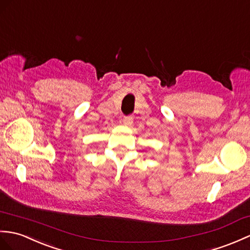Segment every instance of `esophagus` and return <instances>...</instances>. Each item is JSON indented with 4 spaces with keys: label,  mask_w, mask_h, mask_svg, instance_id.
<instances>
[{
    "label": "esophagus",
    "mask_w": 250,
    "mask_h": 250,
    "mask_svg": "<svg viewBox=\"0 0 250 250\" xmlns=\"http://www.w3.org/2000/svg\"><path fill=\"white\" fill-rule=\"evenodd\" d=\"M123 124L125 125H131L133 124V117L132 116H125L123 119Z\"/></svg>",
    "instance_id": "34e87169"
}]
</instances>
